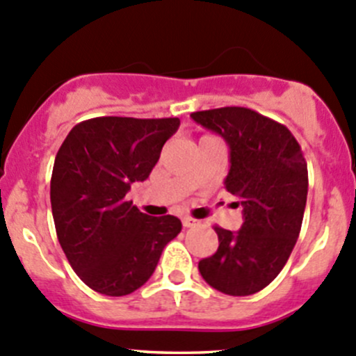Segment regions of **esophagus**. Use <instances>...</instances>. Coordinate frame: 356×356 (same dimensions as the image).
I'll use <instances>...</instances> for the list:
<instances>
[{
	"instance_id": "esophagus-1",
	"label": "esophagus",
	"mask_w": 356,
	"mask_h": 356,
	"mask_svg": "<svg viewBox=\"0 0 356 356\" xmlns=\"http://www.w3.org/2000/svg\"><path fill=\"white\" fill-rule=\"evenodd\" d=\"M198 224H200L198 219H193V217L189 216L182 217V226L184 227H193V226H198Z\"/></svg>"
}]
</instances>
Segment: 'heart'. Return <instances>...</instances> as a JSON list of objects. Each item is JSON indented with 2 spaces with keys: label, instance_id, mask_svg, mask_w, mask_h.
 Listing matches in <instances>:
<instances>
[{
  "label": "heart",
  "instance_id": "1",
  "mask_svg": "<svg viewBox=\"0 0 356 356\" xmlns=\"http://www.w3.org/2000/svg\"><path fill=\"white\" fill-rule=\"evenodd\" d=\"M207 137H209V136H207Z\"/></svg>",
  "mask_w": 356,
  "mask_h": 356
}]
</instances>
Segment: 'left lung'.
<instances>
[{
    "label": "left lung",
    "mask_w": 356,
    "mask_h": 356,
    "mask_svg": "<svg viewBox=\"0 0 356 356\" xmlns=\"http://www.w3.org/2000/svg\"><path fill=\"white\" fill-rule=\"evenodd\" d=\"M229 147L226 189L243 209L236 233L216 226L219 247L198 262L203 280L227 296H250L284 270L298 241L308 196V165L282 123L248 108L191 113Z\"/></svg>",
    "instance_id": "1"
}]
</instances>
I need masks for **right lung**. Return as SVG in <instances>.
Instances as JSON below:
<instances>
[{"label":"right lung","mask_w":356,"mask_h":356,"mask_svg":"<svg viewBox=\"0 0 356 356\" xmlns=\"http://www.w3.org/2000/svg\"><path fill=\"white\" fill-rule=\"evenodd\" d=\"M179 118L101 116L72 127L55 156L50 202L58 243L83 284L104 296L132 294L154 273L182 224L149 217L127 193L143 182L177 132Z\"/></svg>","instance_id":"obj_1"}]
</instances>
